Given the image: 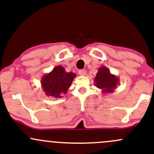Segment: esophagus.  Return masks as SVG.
Instances as JSON below:
<instances>
[{"mask_svg":"<svg viewBox=\"0 0 154 154\" xmlns=\"http://www.w3.org/2000/svg\"><path fill=\"white\" fill-rule=\"evenodd\" d=\"M78 73H79V74H80V75H81V76L86 75V70H80Z\"/></svg>","mask_w":154,"mask_h":154,"instance_id":"34e87169","label":"esophagus"}]
</instances>
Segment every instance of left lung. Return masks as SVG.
<instances>
[{
  "label": "left lung",
  "instance_id": "1",
  "mask_svg": "<svg viewBox=\"0 0 154 154\" xmlns=\"http://www.w3.org/2000/svg\"><path fill=\"white\" fill-rule=\"evenodd\" d=\"M96 87L102 90L103 94L112 93L119 83V78L110 73L109 69L106 66L98 68L96 77L94 79Z\"/></svg>",
  "mask_w": 154,
  "mask_h": 154
}]
</instances>
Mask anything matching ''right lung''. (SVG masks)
Returning <instances> with one entry per match:
<instances>
[{
	"label": "right lung",
	"mask_w": 154,
	"mask_h": 154,
	"mask_svg": "<svg viewBox=\"0 0 154 154\" xmlns=\"http://www.w3.org/2000/svg\"><path fill=\"white\" fill-rule=\"evenodd\" d=\"M76 76L73 72H66L62 66H57L42 77V88L47 96L60 98L67 93Z\"/></svg>",
	"instance_id": "obj_1"
}]
</instances>
